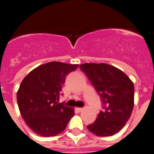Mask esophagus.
Returning <instances> with one entry per match:
<instances>
[{
    "label": "esophagus",
    "mask_w": 154,
    "mask_h": 154,
    "mask_svg": "<svg viewBox=\"0 0 154 154\" xmlns=\"http://www.w3.org/2000/svg\"><path fill=\"white\" fill-rule=\"evenodd\" d=\"M75 109H76V111L77 112H80L81 111H83L84 108H76Z\"/></svg>",
    "instance_id": "34e87169"
}]
</instances>
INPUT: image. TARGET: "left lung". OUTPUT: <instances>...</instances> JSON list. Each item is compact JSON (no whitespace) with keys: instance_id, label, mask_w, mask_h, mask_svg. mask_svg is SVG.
<instances>
[{"instance_id":"obj_1","label":"left lung","mask_w":154,"mask_h":154,"mask_svg":"<svg viewBox=\"0 0 154 154\" xmlns=\"http://www.w3.org/2000/svg\"><path fill=\"white\" fill-rule=\"evenodd\" d=\"M80 69L91 82L103 103L94 123L87 126L100 137L112 136L125 125L134 108L133 82L119 69L107 64L86 63Z\"/></svg>"}]
</instances>
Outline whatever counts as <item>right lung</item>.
<instances>
[{
    "mask_svg": "<svg viewBox=\"0 0 154 154\" xmlns=\"http://www.w3.org/2000/svg\"><path fill=\"white\" fill-rule=\"evenodd\" d=\"M78 64L52 61L30 71L17 94L19 109L27 125L43 137L57 135L74 116L73 108L58 103L65 77Z\"/></svg>",
    "mask_w": 154,
    "mask_h": 154,
    "instance_id": "obj_1",
    "label": "right lung"
}]
</instances>
